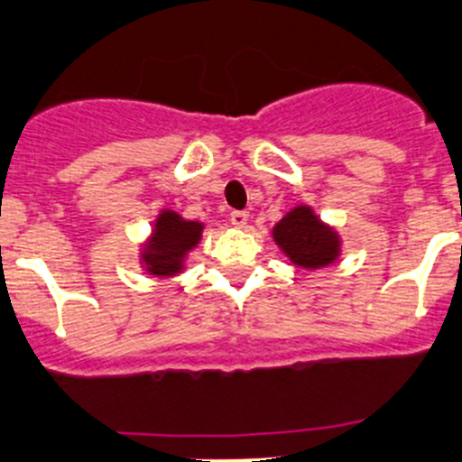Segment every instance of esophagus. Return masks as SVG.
Here are the masks:
<instances>
[{"label": "esophagus", "instance_id": "obj_1", "mask_svg": "<svg viewBox=\"0 0 462 462\" xmlns=\"http://www.w3.org/2000/svg\"><path fill=\"white\" fill-rule=\"evenodd\" d=\"M228 219H231V224H234V226L243 228V226H247L249 215L245 213V210H231V215H228Z\"/></svg>", "mask_w": 462, "mask_h": 462}]
</instances>
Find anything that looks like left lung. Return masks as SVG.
<instances>
[{
    "mask_svg": "<svg viewBox=\"0 0 462 462\" xmlns=\"http://www.w3.org/2000/svg\"><path fill=\"white\" fill-rule=\"evenodd\" d=\"M274 240L289 254L291 261L302 268H320L337 259L338 238L334 231L319 222L311 208L291 210L282 222L274 226Z\"/></svg>",
    "mask_w": 462,
    "mask_h": 462,
    "instance_id": "8db88e82",
    "label": "left lung"
}]
</instances>
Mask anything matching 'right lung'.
Returning a JSON list of instances; mask_svg holds the SVG:
<instances>
[{"instance_id":"right-lung-1","label":"right lung","mask_w":462,"mask_h":462,"mask_svg":"<svg viewBox=\"0 0 462 462\" xmlns=\"http://www.w3.org/2000/svg\"><path fill=\"white\" fill-rule=\"evenodd\" d=\"M201 224L188 222L180 215L164 210L158 217L153 245L143 254L151 274H173L183 268V256L201 238Z\"/></svg>"}]
</instances>
